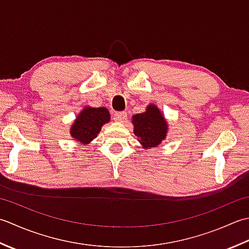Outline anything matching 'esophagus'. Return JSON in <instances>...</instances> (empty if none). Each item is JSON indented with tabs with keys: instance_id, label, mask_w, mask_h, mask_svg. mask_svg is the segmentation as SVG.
<instances>
[{
	"instance_id": "esophagus-1",
	"label": "esophagus",
	"mask_w": 249,
	"mask_h": 249,
	"mask_svg": "<svg viewBox=\"0 0 249 249\" xmlns=\"http://www.w3.org/2000/svg\"><path fill=\"white\" fill-rule=\"evenodd\" d=\"M126 119V113L124 111H116L114 114V120L118 121V123H124Z\"/></svg>"
}]
</instances>
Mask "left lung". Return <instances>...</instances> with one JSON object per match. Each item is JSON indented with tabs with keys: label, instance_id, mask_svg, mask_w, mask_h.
<instances>
[{
	"label": "left lung",
	"instance_id": "1",
	"mask_svg": "<svg viewBox=\"0 0 249 249\" xmlns=\"http://www.w3.org/2000/svg\"><path fill=\"white\" fill-rule=\"evenodd\" d=\"M134 134L144 148H155L165 139L167 124L163 115L155 104L147 106L146 111L132 117Z\"/></svg>",
	"mask_w": 249,
	"mask_h": 249
}]
</instances>
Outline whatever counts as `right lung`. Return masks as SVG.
Here are the masks:
<instances>
[{"label": "right lung", "instance_id": "obj_1", "mask_svg": "<svg viewBox=\"0 0 249 249\" xmlns=\"http://www.w3.org/2000/svg\"><path fill=\"white\" fill-rule=\"evenodd\" d=\"M109 120L110 115L107 108L86 106L76 117L70 133L79 144H88L98 136L103 124Z\"/></svg>", "mask_w": 249, "mask_h": 249}]
</instances>
